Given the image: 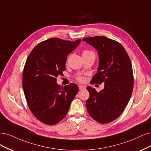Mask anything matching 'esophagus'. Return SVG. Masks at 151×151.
Wrapping results in <instances>:
<instances>
[{"label":"esophagus","mask_w":151,"mask_h":151,"mask_svg":"<svg viewBox=\"0 0 151 151\" xmlns=\"http://www.w3.org/2000/svg\"><path fill=\"white\" fill-rule=\"evenodd\" d=\"M86 88V86L84 85H79V90H83Z\"/></svg>","instance_id":"esophagus-1"}]
</instances>
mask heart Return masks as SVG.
<instances>
[{
  "label": "heart",
  "mask_w": 151,
  "mask_h": 151,
  "mask_svg": "<svg viewBox=\"0 0 151 151\" xmlns=\"http://www.w3.org/2000/svg\"><path fill=\"white\" fill-rule=\"evenodd\" d=\"M91 52H93L92 51H88V50H84L83 51V54L82 55H85V54H89V53H91ZM78 80H80V81H83L84 80V78L83 77H82V76H80V77H79L78 78Z\"/></svg>",
  "instance_id": "obj_1"
}]
</instances>
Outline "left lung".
<instances>
[{"instance_id":"1","label":"left lung","mask_w":151,"mask_h":151,"mask_svg":"<svg viewBox=\"0 0 151 151\" xmlns=\"http://www.w3.org/2000/svg\"><path fill=\"white\" fill-rule=\"evenodd\" d=\"M98 51V71L90 83H105L100 92L87 86L90 97L86 101L89 115L97 122L107 124L118 118L130 99L134 87L132 63L120 43L105 36L83 39Z\"/></svg>"}]
</instances>
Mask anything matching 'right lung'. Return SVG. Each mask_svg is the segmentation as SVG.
I'll return each mask as SVG.
<instances>
[{"instance_id":"1","label":"right lung","mask_w":151,"mask_h":151,"mask_svg":"<svg viewBox=\"0 0 151 151\" xmlns=\"http://www.w3.org/2000/svg\"><path fill=\"white\" fill-rule=\"evenodd\" d=\"M80 41L48 39L34 47L27 58L22 75L24 95L32 114L46 125H55L65 117L78 91L75 83L61 87L56 78L65 70L68 55Z\"/></svg>"}]
</instances>
